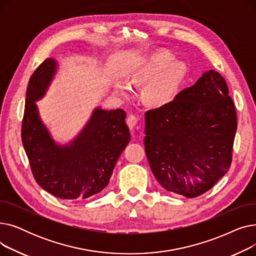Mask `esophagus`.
<instances>
[{
  "label": "esophagus",
  "mask_w": 256,
  "mask_h": 256,
  "mask_svg": "<svg viewBox=\"0 0 256 256\" xmlns=\"http://www.w3.org/2000/svg\"><path fill=\"white\" fill-rule=\"evenodd\" d=\"M137 121H138V119L135 115H132V114L128 115V117L126 119V124L130 130H134V128H135V126L137 124Z\"/></svg>",
  "instance_id": "obj_1"
}]
</instances>
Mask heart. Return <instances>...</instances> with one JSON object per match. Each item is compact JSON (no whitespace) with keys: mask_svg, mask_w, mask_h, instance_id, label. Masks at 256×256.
<instances>
[{"mask_svg":"<svg viewBox=\"0 0 256 256\" xmlns=\"http://www.w3.org/2000/svg\"><path fill=\"white\" fill-rule=\"evenodd\" d=\"M171 54L160 52L154 54L132 74L128 80L132 85H146L143 91L144 102L152 106H162L170 102L184 76V66L178 62H172ZM124 92V87L118 86Z\"/></svg>","mask_w":256,"mask_h":256,"instance_id":"b5f03b06","label":"heart"}]
</instances>
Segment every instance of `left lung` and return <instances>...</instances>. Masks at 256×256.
Wrapping results in <instances>:
<instances>
[{
  "instance_id": "1",
  "label": "left lung",
  "mask_w": 256,
  "mask_h": 256,
  "mask_svg": "<svg viewBox=\"0 0 256 256\" xmlns=\"http://www.w3.org/2000/svg\"><path fill=\"white\" fill-rule=\"evenodd\" d=\"M236 126L224 78L206 72L173 100L145 113L144 146L154 178L186 198L208 192L230 167Z\"/></svg>"
}]
</instances>
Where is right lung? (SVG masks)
I'll list each match as a JSON object with an SVG mask.
<instances>
[{"label": "right lung", "mask_w": 256, "mask_h": 256, "mask_svg": "<svg viewBox=\"0 0 256 256\" xmlns=\"http://www.w3.org/2000/svg\"><path fill=\"white\" fill-rule=\"evenodd\" d=\"M56 70L48 58L29 80L22 124V141L36 182L61 199H86L109 184L121 152L130 140L122 109H96L70 145L58 146L38 116L35 102L42 98Z\"/></svg>", "instance_id": "add662e5"}]
</instances>
